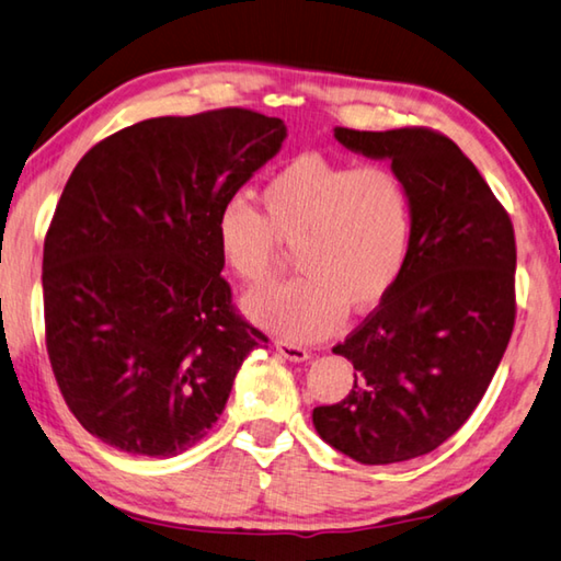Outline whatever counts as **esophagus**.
Masks as SVG:
<instances>
[{"label": "esophagus", "mask_w": 561, "mask_h": 561, "mask_svg": "<svg viewBox=\"0 0 561 561\" xmlns=\"http://www.w3.org/2000/svg\"><path fill=\"white\" fill-rule=\"evenodd\" d=\"M275 352H278V355L288 362H308V357H310L306 347L290 345V342H278V345H275Z\"/></svg>", "instance_id": "1"}]
</instances>
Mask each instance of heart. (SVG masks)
Returning a JSON list of instances; mask_svg holds the SVG:
<instances>
[{
	"instance_id": "1",
	"label": "heart",
	"mask_w": 561,
	"mask_h": 561,
	"mask_svg": "<svg viewBox=\"0 0 561 561\" xmlns=\"http://www.w3.org/2000/svg\"><path fill=\"white\" fill-rule=\"evenodd\" d=\"M265 216L243 199L224 204L216 243L241 280L275 273L280 243L296 249L298 278L245 296L255 325L288 340L330 335L345 318L375 310L407 268L414 206L401 174L300 154L261 190Z\"/></svg>"
}]
</instances>
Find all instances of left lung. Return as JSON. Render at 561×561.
<instances>
[{"label": "left lung", "instance_id": "8db88e82", "mask_svg": "<svg viewBox=\"0 0 561 561\" xmlns=\"http://www.w3.org/2000/svg\"><path fill=\"white\" fill-rule=\"evenodd\" d=\"M347 150L389 160L414 206L407 268L337 345L355 385L312 409L320 438L365 466L426 456L473 414L515 325V231L476 164L426 127H335Z\"/></svg>", "mask_w": 561, "mask_h": 561}]
</instances>
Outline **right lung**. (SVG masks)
I'll return each instance as SVG.
<instances>
[{"mask_svg":"<svg viewBox=\"0 0 561 561\" xmlns=\"http://www.w3.org/2000/svg\"><path fill=\"white\" fill-rule=\"evenodd\" d=\"M288 127L243 107L150 117L68 176L44 241L46 350L81 426L172 458L206 436L265 340L236 316L216 219Z\"/></svg>","mask_w":561,"mask_h":561,"instance_id":"obj_1","label":"right lung"}]
</instances>
